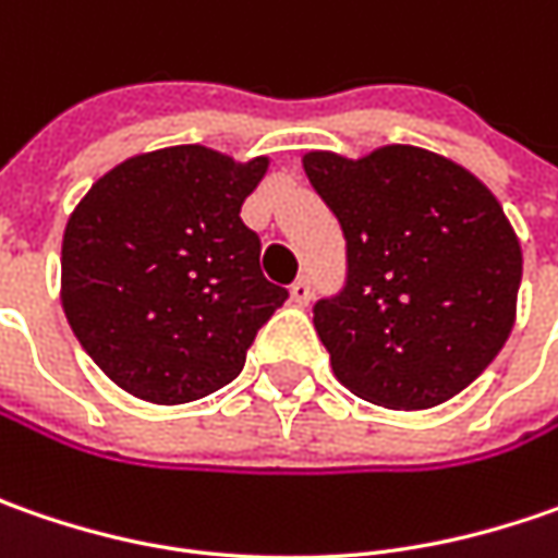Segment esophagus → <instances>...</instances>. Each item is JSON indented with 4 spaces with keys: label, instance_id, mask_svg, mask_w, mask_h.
<instances>
[{
    "label": "esophagus",
    "instance_id": "esophagus-1",
    "mask_svg": "<svg viewBox=\"0 0 558 558\" xmlns=\"http://www.w3.org/2000/svg\"><path fill=\"white\" fill-rule=\"evenodd\" d=\"M311 298H313L311 279H307V276H298V279H294V286H291V301H294L298 307H307V304H311Z\"/></svg>",
    "mask_w": 558,
    "mask_h": 558
}]
</instances>
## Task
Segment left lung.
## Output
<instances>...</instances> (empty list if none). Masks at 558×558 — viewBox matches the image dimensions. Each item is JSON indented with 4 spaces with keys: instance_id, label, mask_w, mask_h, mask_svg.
Masks as SVG:
<instances>
[{
    "instance_id": "left-lung-1",
    "label": "left lung",
    "mask_w": 558,
    "mask_h": 558,
    "mask_svg": "<svg viewBox=\"0 0 558 558\" xmlns=\"http://www.w3.org/2000/svg\"><path fill=\"white\" fill-rule=\"evenodd\" d=\"M304 173L348 242V282L313 307L335 378L388 410L472 385L515 323L522 247L490 189L416 145L307 151Z\"/></svg>"
}]
</instances>
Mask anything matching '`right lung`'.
Masks as SVG:
<instances>
[{"label": "right lung", "instance_id": "right-lung-1", "mask_svg": "<svg viewBox=\"0 0 558 558\" xmlns=\"http://www.w3.org/2000/svg\"><path fill=\"white\" fill-rule=\"evenodd\" d=\"M267 167L173 145L118 163L74 207L61 307L123 391L173 407L242 373L257 329L289 298L260 272V239L239 217Z\"/></svg>", "mask_w": 558, "mask_h": 558}]
</instances>
